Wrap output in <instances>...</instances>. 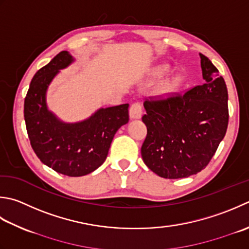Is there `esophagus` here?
<instances>
[{
  "instance_id": "34e87169",
  "label": "esophagus",
  "mask_w": 249,
  "mask_h": 249,
  "mask_svg": "<svg viewBox=\"0 0 249 249\" xmlns=\"http://www.w3.org/2000/svg\"><path fill=\"white\" fill-rule=\"evenodd\" d=\"M141 115H142V107L139 102H135V104L131 105L129 109L130 119H140Z\"/></svg>"
}]
</instances>
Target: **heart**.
<instances>
[{
	"instance_id": "obj_1",
	"label": "heart",
	"mask_w": 249,
	"mask_h": 249,
	"mask_svg": "<svg viewBox=\"0 0 249 249\" xmlns=\"http://www.w3.org/2000/svg\"><path fill=\"white\" fill-rule=\"evenodd\" d=\"M169 72V66L168 65H160L153 68L152 75L154 77H162L165 74H167ZM181 84V79L178 75H173L169 79L165 80L164 82L160 83L157 87V92L160 96H167L173 94L174 91H176L178 87Z\"/></svg>"
}]
</instances>
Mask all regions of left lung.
<instances>
[{
    "instance_id": "left-lung-1",
    "label": "left lung",
    "mask_w": 249,
    "mask_h": 249,
    "mask_svg": "<svg viewBox=\"0 0 249 249\" xmlns=\"http://www.w3.org/2000/svg\"><path fill=\"white\" fill-rule=\"evenodd\" d=\"M203 85L183 95L145 100L142 122L148 134L141 157L144 164L167 179L201 172L216 153L229 122L228 89L217 68L203 53Z\"/></svg>"
}]
</instances>
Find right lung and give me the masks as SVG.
I'll list each match as a JSON object with an SVG mask.
<instances>
[{
    "label": "right lung",
    "mask_w": 249,
    "mask_h": 249,
    "mask_svg": "<svg viewBox=\"0 0 249 249\" xmlns=\"http://www.w3.org/2000/svg\"><path fill=\"white\" fill-rule=\"evenodd\" d=\"M73 61L63 51L34 74L23 113L31 147L41 162L59 174L80 177L104 164L115 133L128 123L129 105L100 108L76 123L58 119L47 108L46 92L53 77Z\"/></svg>",
    "instance_id": "obj_1"
}]
</instances>
